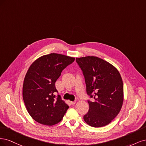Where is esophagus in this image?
<instances>
[{"mask_svg":"<svg viewBox=\"0 0 146 146\" xmlns=\"http://www.w3.org/2000/svg\"><path fill=\"white\" fill-rule=\"evenodd\" d=\"M70 104H71V105H75V104H76V101H74V102H70Z\"/></svg>","mask_w":146,"mask_h":146,"instance_id":"obj_1","label":"esophagus"}]
</instances>
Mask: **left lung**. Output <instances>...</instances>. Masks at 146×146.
<instances>
[{
    "label": "left lung",
    "instance_id": "1",
    "mask_svg": "<svg viewBox=\"0 0 146 146\" xmlns=\"http://www.w3.org/2000/svg\"><path fill=\"white\" fill-rule=\"evenodd\" d=\"M76 61L85 77L87 94L94 99L88 101L89 111L84 121L93 127L107 125L120 112L123 104L121 74L113 65L99 57H80Z\"/></svg>",
    "mask_w": 146,
    "mask_h": 146
}]
</instances>
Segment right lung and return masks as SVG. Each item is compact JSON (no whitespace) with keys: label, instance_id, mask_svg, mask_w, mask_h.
Instances as JSON below:
<instances>
[{"label":"right lung","instance_id":"right-lung-1","mask_svg":"<svg viewBox=\"0 0 146 146\" xmlns=\"http://www.w3.org/2000/svg\"><path fill=\"white\" fill-rule=\"evenodd\" d=\"M74 57L52 54L39 57L30 65L24 78L23 96L26 108L35 121L52 126L60 122L69 106L61 99L55 82Z\"/></svg>","mask_w":146,"mask_h":146}]
</instances>
